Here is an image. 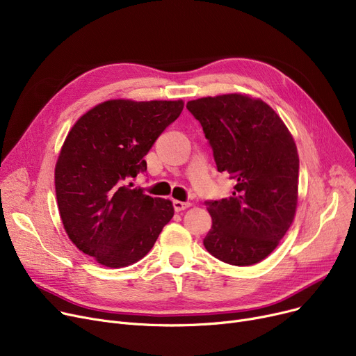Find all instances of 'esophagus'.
I'll return each instance as SVG.
<instances>
[{
	"instance_id": "34e87169",
	"label": "esophagus",
	"mask_w": 356,
	"mask_h": 356,
	"mask_svg": "<svg viewBox=\"0 0 356 356\" xmlns=\"http://www.w3.org/2000/svg\"><path fill=\"white\" fill-rule=\"evenodd\" d=\"M191 203L189 202H180V200H173V208L176 212H181L186 208H189Z\"/></svg>"
}]
</instances>
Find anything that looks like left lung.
<instances>
[{
    "mask_svg": "<svg viewBox=\"0 0 356 356\" xmlns=\"http://www.w3.org/2000/svg\"><path fill=\"white\" fill-rule=\"evenodd\" d=\"M186 108L200 122L218 172H227L235 181L229 197L204 202L212 228L203 245L231 266L259 263L275 250L294 219V140L271 106L247 95L200 98Z\"/></svg>",
    "mask_w": 356,
    "mask_h": 356,
    "instance_id": "left-lung-1",
    "label": "left lung"
}]
</instances>
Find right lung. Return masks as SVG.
Instances as JSON below:
<instances>
[{
    "label": "right lung",
    "mask_w": 356,
    "mask_h": 356,
    "mask_svg": "<svg viewBox=\"0 0 356 356\" xmlns=\"http://www.w3.org/2000/svg\"><path fill=\"white\" fill-rule=\"evenodd\" d=\"M183 106V101H106L69 131L56 163V197L70 241L99 264L137 263L173 218L170 200L128 181L147 172L144 156Z\"/></svg>",
    "instance_id": "obj_1"
}]
</instances>
